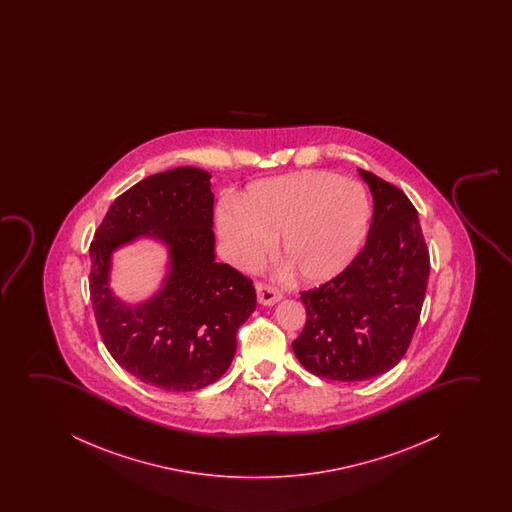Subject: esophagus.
Wrapping results in <instances>:
<instances>
[{
	"instance_id": "esophagus-1",
	"label": "esophagus",
	"mask_w": 512,
	"mask_h": 512,
	"mask_svg": "<svg viewBox=\"0 0 512 512\" xmlns=\"http://www.w3.org/2000/svg\"><path fill=\"white\" fill-rule=\"evenodd\" d=\"M257 299H259L260 304H264V306H274L276 302L280 301L281 294L276 290V288L271 287V285H267V283H262L259 281L257 285Z\"/></svg>"
}]
</instances>
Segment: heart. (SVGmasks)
Segmentation results:
<instances>
[{
    "label": "heart",
    "instance_id": "heart-1",
    "mask_svg": "<svg viewBox=\"0 0 512 512\" xmlns=\"http://www.w3.org/2000/svg\"><path fill=\"white\" fill-rule=\"evenodd\" d=\"M238 208L218 215V231L232 260L255 266L278 239V260L309 285L332 280L350 266L371 218L364 189L327 171H297L253 183L239 197Z\"/></svg>",
    "mask_w": 512,
    "mask_h": 512
}]
</instances>
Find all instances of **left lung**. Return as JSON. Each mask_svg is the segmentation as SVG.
<instances>
[{"mask_svg":"<svg viewBox=\"0 0 512 512\" xmlns=\"http://www.w3.org/2000/svg\"><path fill=\"white\" fill-rule=\"evenodd\" d=\"M358 173L374 201L367 241L343 273L301 292L306 325L292 343L309 372L332 381L376 378L399 364L420 320L430 273L413 203L383 178Z\"/></svg>","mask_w":512,"mask_h":512,"instance_id":"8db88e82","label":"left lung"}]
</instances>
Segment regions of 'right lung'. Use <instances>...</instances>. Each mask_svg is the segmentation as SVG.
Instances as JSON below:
<instances>
[{"instance_id":"right-lung-1","label":"right lung","mask_w":512,"mask_h":512,"mask_svg":"<svg viewBox=\"0 0 512 512\" xmlns=\"http://www.w3.org/2000/svg\"><path fill=\"white\" fill-rule=\"evenodd\" d=\"M211 175L199 168L148 176L113 201L91 243L92 309L115 362L168 392H194L222 378L236 332L255 311L252 280L215 260ZM138 237L169 246L162 290L129 307L109 288L111 253Z\"/></svg>"}]
</instances>
